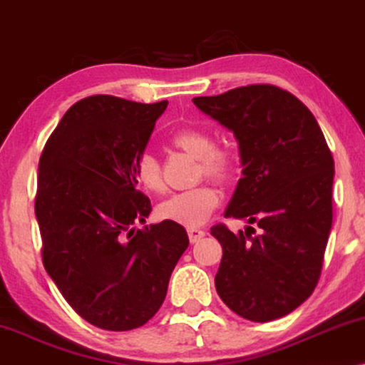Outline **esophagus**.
<instances>
[{
  "instance_id": "obj_1",
  "label": "esophagus",
  "mask_w": 365,
  "mask_h": 365,
  "mask_svg": "<svg viewBox=\"0 0 365 365\" xmlns=\"http://www.w3.org/2000/svg\"><path fill=\"white\" fill-rule=\"evenodd\" d=\"M187 236H189V241L194 244V242L201 241V239L206 236V231H204V229H199V227H189Z\"/></svg>"
}]
</instances>
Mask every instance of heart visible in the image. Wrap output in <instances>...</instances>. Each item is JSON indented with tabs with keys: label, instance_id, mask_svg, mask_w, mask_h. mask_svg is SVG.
<instances>
[{
	"label": "heart",
	"instance_id": "heart-1",
	"mask_svg": "<svg viewBox=\"0 0 365 365\" xmlns=\"http://www.w3.org/2000/svg\"><path fill=\"white\" fill-rule=\"evenodd\" d=\"M174 146L191 154L199 161V174L227 181L236 169V158L226 148L212 146V139L201 129L186 128L174 133L171 138ZM133 173L136 181L149 192H161L164 181L159 161L153 154L144 153L134 163ZM219 202V194L209 184H201L187 191L174 192L158 206V214L161 219L173 221L182 226L194 227L206 222Z\"/></svg>",
	"mask_w": 365,
	"mask_h": 365
}]
</instances>
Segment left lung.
Wrapping results in <instances>:
<instances>
[{"instance_id": "left-lung-1", "label": "left lung", "mask_w": 365, "mask_h": 365, "mask_svg": "<svg viewBox=\"0 0 365 365\" xmlns=\"http://www.w3.org/2000/svg\"><path fill=\"white\" fill-rule=\"evenodd\" d=\"M192 103L239 144L242 178L226 217L257 224L211 227L222 259L216 291L247 321L287 316L311 296L332 227L334 159L314 114L291 93L251 84Z\"/></svg>"}]
</instances>
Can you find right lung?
Wrapping results in <instances>:
<instances>
[{
	"mask_svg": "<svg viewBox=\"0 0 365 365\" xmlns=\"http://www.w3.org/2000/svg\"><path fill=\"white\" fill-rule=\"evenodd\" d=\"M168 101L96 94L73 104L39 158L34 212L43 264L69 306L104 331L146 324L189 246L181 224L146 222L133 166Z\"/></svg>",
	"mask_w": 365,
	"mask_h": 365,
	"instance_id": "add662e5",
	"label": "right lung"
}]
</instances>
